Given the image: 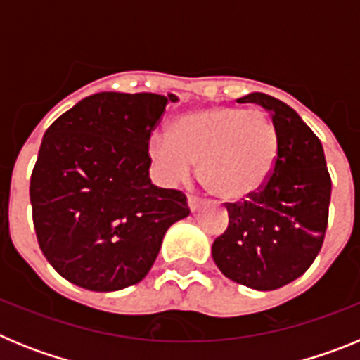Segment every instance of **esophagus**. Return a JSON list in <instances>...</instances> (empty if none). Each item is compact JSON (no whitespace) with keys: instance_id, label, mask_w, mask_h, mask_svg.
I'll return each mask as SVG.
<instances>
[{"instance_id":"esophagus-1","label":"esophagus","mask_w":360,"mask_h":360,"mask_svg":"<svg viewBox=\"0 0 360 360\" xmlns=\"http://www.w3.org/2000/svg\"><path fill=\"white\" fill-rule=\"evenodd\" d=\"M187 203H189V209L193 212L195 211H198L200 207H202V203H203V200L200 198V196H195V195H191L189 198H187Z\"/></svg>"}]
</instances>
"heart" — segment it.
Returning <instances> with one entry per match:
<instances>
[{
  "instance_id": "obj_1",
  "label": "heart",
  "mask_w": 360,
  "mask_h": 360,
  "mask_svg": "<svg viewBox=\"0 0 360 360\" xmlns=\"http://www.w3.org/2000/svg\"><path fill=\"white\" fill-rule=\"evenodd\" d=\"M149 155L167 182H184L200 162L203 186L221 200L240 202L269 182L279 155L274 120L257 110L209 106L187 111L167 133H153Z\"/></svg>"
}]
</instances>
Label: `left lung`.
I'll return each instance as SVG.
<instances>
[{"label": "left lung", "mask_w": 360, "mask_h": 360, "mask_svg": "<svg viewBox=\"0 0 360 360\" xmlns=\"http://www.w3.org/2000/svg\"><path fill=\"white\" fill-rule=\"evenodd\" d=\"M238 103H256L270 111L279 155L269 182L256 195L225 203L229 225L212 243V259L232 281L276 290L303 276L319 254L332 178L321 141L288 104L259 91Z\"/></svg>", "instance_id": "1"}]
</instances>
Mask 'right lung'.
Instances as JSON below:
<instances>
[{
	"mask_svg": "<svg viewBox=\"0 0 360 360\" xmlns=\"http://www.w3.org/2000/svg\"><path fill=\"white\" fill-rule=\"evenodd\" d=\"M157 94L103 91L52 122L30 176L41 252L70 283L113 292L142 281L165 231L189 216L182 191L149 178V139L165 106Z\"/></svg>",
	"mask_w": 360,
	"mask_h": 360,
	"instance_id": "1",
	"label": "right lung"
}]
</instances>
